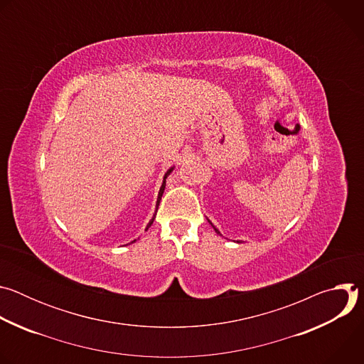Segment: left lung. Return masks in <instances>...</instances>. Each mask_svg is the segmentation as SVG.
I'll list each match as a JSON object with an SVG mask.
<instances>
[{"mask_svg":"<svg viewBox=\"0 0 364 364\" xmlns=\"http://www.w3.org/2000/svg\"><path fill=\"white\" fill-rule=\"evenodd\" d=\"M207 220H209V219H207ZM209 223H210V225H212V226H213V223H212V222H210V220H209ZM213 229H215V230H216V233H218V235H220V232H219V229H218V228H215V226H213ZM237 243H240V240H237Z\"/></svg>","mask_w":364,"mask_h":364,"instance_id":"obj_1","label":"left lung"}]
</instances>
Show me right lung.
<instances>
[{
  "label": "right lung",
  "mask_w": 364,
  "mask_h": 364,
  "mask_svg": "<svg viewBox=\"0 0 364 364\" xmlns=\"http://www.w3.org/2000/svg\"><path fill=\"white\" fill-rule=\"evenodd\" d=\"M174 170V167H171V168H168L167 170V173L164 174V178H163V184H161V187H160V191H159V197H157V210H159V205H160V200H161V197H163V193H164V188H166V180H167V177L171 174V171ZM157 210H155V215H157ZM155 215L152 216V219L149 220V223L146 225V228H145V230H148V228H151V225L154 223V219H155ZM134 242H136V239L135 240H132L131 243H134Z\"/></svg>",
  "instance_id": "right-lung-1"
}]
</instances>
